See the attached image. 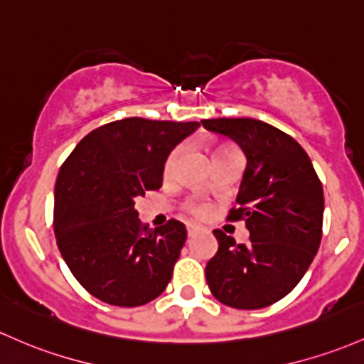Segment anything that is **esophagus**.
Returning <instances> with one entry per match:
<instances>
[{"label":"esophagus","instance_id":"obj_1","mask_svg":"<svg viewBox=\"0 0 364 364\" xmlns=\"http://www.w3.org/2000/svg\"><path fill=\"white\" fill-rule=\"evenodd\" d=\"M186 233H188V238L195 237V235L198 233V226H195V225H188V226H186Z\"/></svg>","mask_w":364,"mask_h":364}]
</instances>
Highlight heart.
<instances>
[{
    "mask_svg": "<svg viewBox=\"0 0 364 364\" xmlns=\"http://www.w3.org/2000/svg\"><path fill=\"white\" fill-rule=\"evenodd\" d=\"M181 154H183V146H178V149H174L173 151H171L169 157H167V161H166V166H164V173H166V176L174 173L176 164H178L179 157H181ZM230 154H240V151H238L237 149H235V146H231V145H218L213 150V157L214 159L225 157V155H230ZM190 213L193 215H198V218H202V215H205V213H207V207L202 205V203H191Z\"/></svg>",
    "mask_w": 364,
    "mask_h": 364,
    "instance_id": "1",
    "label": "heart"
}]
</instances>
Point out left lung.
<instances>
[{
    "mask_svg": "<svg viewBox=\"0 0 364 364\" xmlns=\"http://www.w3.org/2000/svg\"><path fill=\"white\" fill-rule=\"evenodd\" d=\"M207 131L233 139L247 157L237 209L250 238L237 243L214 230L218 252L205 266L210 292L235 309H261L295 289L321 243L323 186L292 136L255 119H205Z\"/></svg>",
    "mask_w": 364,
    "mask_h": 364,
    "instance_id": "1",
    "label": "left lung"
}]
</instances>
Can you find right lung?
Segmentation results:
<instances>
[{"mask_svg": "<svg viewBox=\"0 0 364 364\" xmlns=\"http://www.w3.org/2000/svg\"><path fill=\"white\" fill-rule=\"evenodd\" d=\"M198 126L141 117L109 122L86 134L60 167L55 238L70 273L100 301L143 306L171 282L186 228L176 219L143 226L134 198L161 188L171 150Z\"/></svg>", "mask_w": 364, "mask_h": 364, "instance_id": "1", "label": "right lung"}]
</instances>
